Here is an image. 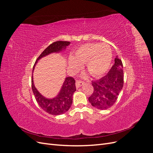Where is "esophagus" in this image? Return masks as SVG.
<instances>
[{
  "label": "esophagus",
  "mask_w": 153,
  "mask_h": 153,
  "mask_svg": "<svg viewBox=\"0 0 153 153\" xmlns=\"http://www.w3.org/2000/svg\"><path fill=\"white\" fill-rule=\"evenodd\" d=\"M84 84V82H82V81H80V80H77L76 82V87L77 88H79L80 87H81L82 85H83Z\"/></svg>",
  "instance_id": "obj_1"
}]
</instances>
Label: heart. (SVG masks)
I'll return each instance as SVG.
<instances>
[{"instance_id":"heart-1","label":"heart","mask_w":153,"mask_h":153,"mask_svg":"<svg viewBox=\"0 0 153 153\" xmlns=\"http://www.w3.org/2000/svg\"><path fill=\"white\" fill-rule=\"evenodd\" d=\"M112 60V53L110 46L105 43H88L78 48L73 57L69 59L72 68L78 69L81 64H86V69L92 76L99 77L109 69Z\"/></svg>"}]
</instances>
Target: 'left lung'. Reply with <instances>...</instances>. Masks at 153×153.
Returning a JSON list of instances; mask_svg holds the SVG:
<instances>
[{
    "label": "left lung",
    "instance_id": "obj_1",
    "mask_svg": "<svg viewBox=\"0 0 153 153\" xmlns=\"http://www.w3.org/2000/svg\"><path fill=\"white\" fill-rule=\"evenodd\" d=\"M114 64L106 75L98 80L92 81L93 93L89 98L92 106L106 110L116 102L124 84L123 66L121 59L115 58Z\"/></svg>",
    "mask_w": 153,
    "mask_h": 153
}]
</instances>
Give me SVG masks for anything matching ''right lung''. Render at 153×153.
Returning <instances> with one entry per match:
<instances>
[{
    "label": "right lung",
    "mask_w": 153,
    "mask_h": 153,
    "mask_svg": "<svg viewBox=\"0 0 153 153\" xmlns=\"http://www.w3.org/2000/svg\"><path fill=\"white\" fill-rule=\"evenodd\" d=\"M71 43L69 41H58L50 45L37 59L33 67V70L37 62L41 58L52 53H59L65 50L66 47ZM32 89L35 98L40 107L51 115H58L63 114L69 109L73 102V95L76 91L75 80L73 77L68 76L65 78L58 94L53 98H47L43 96L37 90L33 80V75L32 76Z\"/></svg>",
    "instance_id": "right-lung-1"
}]
</instances>
